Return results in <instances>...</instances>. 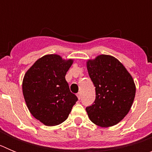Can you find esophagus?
Here are the masks:
<instances>
[{"instance_id": "esophagus-1", "label": "esophagus", "mask_w": 152, "mask_h": 152, "mask_svg": "<svg viewBox=\"0 0 152 152\" xmlns=\"http://www.w3.org/2000/svg\"><path fill=\"white\" fill-rule=\"evenodd\" d=\"M77 98H78V100H80V98H81V94H80V92H79V93H77Z\"/></svg>"}]
</instances>
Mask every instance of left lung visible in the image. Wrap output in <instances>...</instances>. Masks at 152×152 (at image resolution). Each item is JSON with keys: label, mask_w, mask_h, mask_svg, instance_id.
Wrapping results in <instances>:
<instances>
[{"label": "left lung", "mask_w": 152, "mask_h": 152, "mask_svg": "<svg viewBox=\"0 0 152 152\" xmlns=\"http://www.w3.org/2000/svg\"><path fill=\"white\" fill-rule=\"evenodd\" d=\"M87 68L96 91L95 101L86 108L88 117L100 127L115 126L128 114L133 103V78L119 60L108 55L88 60Z\"/></svg>", "instance_id": "1"}]
</instances>
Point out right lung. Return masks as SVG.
<instances>
[{"instance_id":"1","label":"right lung","mask_w":152,"mask_h":152,"mask_svg":"<svg viewBox=\"0 0 152 152\" xmlns=\"http://www.w3.org/2000/svg\"><path fill=\"white\" fill-rule=\"evenodd\" d=\"M73 59L45 55L28 69L23 80V94L30 113L47 126L65 121L77 100L65 80Z\"/></svg>"}]
</instances>
